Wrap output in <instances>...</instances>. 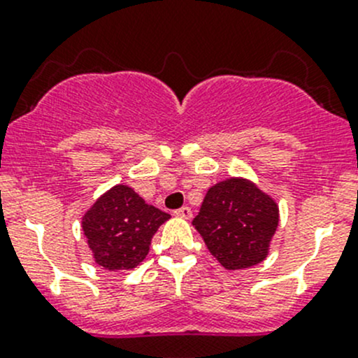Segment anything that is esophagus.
Returning a JSON list of instances; mask_svg holds the SVG:
<instances>
[{
    "label": "esophagus",
    "instance_id": "esophagus-1",
    "mask_svg": "<svg viewBox=\"0 0 358 358\" xmlns=\"http://www.w3.org/2000/svg\"><path fill=\"white\" fill-rule=\"evenodd\" d=\"M176 216H180V218H185V220H190L192 218V209L189 208V206H183V208L176 209L175 211Z\"/></svg>",
    "mask_w": 358,
    "mask_h": 358
}]
</instances>
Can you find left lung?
<instances>
[{"mask_svg": "<svg viewBox=\"0 0 358 358\" xmlns=\"http://www.w3.org/2000/svg\"><path fill=\"white\" fill-rule=\"evenodd\" d=\"M192 225L222 266L249 268L268 255L279 206L249 180L227 178L206 192Z\"/></svg>", "mask_w": 358, "mask_h": 358, "instance_id": "8db88e82", "label": "left lung"}]
</instances>
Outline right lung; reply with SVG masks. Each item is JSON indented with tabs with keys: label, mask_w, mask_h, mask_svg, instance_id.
Segmentation results:
<instances>
[{
	"label": "right lung",
	"mask_w": 358,
	"mask_h": 358,
	"mask_svg": "<svg viewBox=\"0 0 358 358\" xmlns=\"http://www.w3.org/2000/svg\"><path fill=\"white\" fill-rule=\"evenodd\" d=\"M169 218L131 187L115 185L85 213L83 232L100 266L131 270L145 259L154 234Z\"/></svg>",
	"instance_id": "1"
}]
</instances>
